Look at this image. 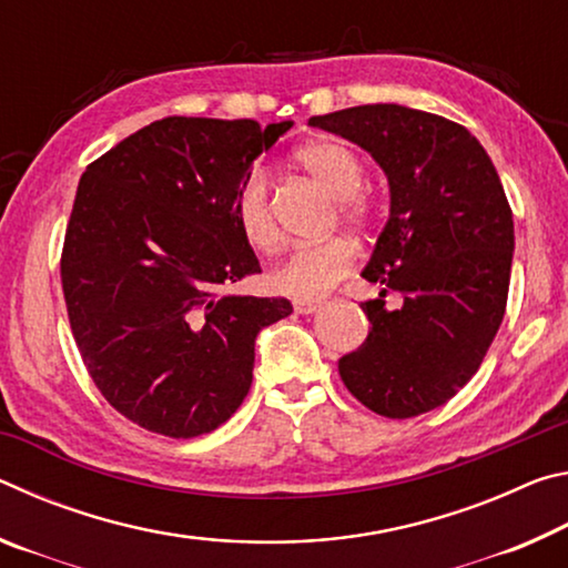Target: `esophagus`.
<instances>
[{"label":"esophagus","instance_id":"esophagus-1","mask_svg":"<svg viewBox=\"0 0 568 568\" xmlns=\"http://www.w3.org/2000/svg\"><path fill=\"white\" fill-rule=\"evenodd\" d=\"M321 301H305V297H297V301L293 303V307H295V313H301V315H311V313H315V311H321Z\"/></svg>","mask_w":568,"mask_h":568}]
</instances>
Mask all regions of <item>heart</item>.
Masks as SVG:
<instances>
[{
	"label": "heart",
	"mask_w": 568,
	"mask_h": 568,
	"mask_svg": "<svg viewBox=\"0 0 568 568\" xmlns=\"http://www.w3.org/2000/svg\"><path fill=\"white\" fill-rule=\"evenodd\" d=\"M297 165L333 197H338L343 220H348L351 225L368 223L371 203L361 195L365 180L363 162L351 148L341 142H311L297 150ZM235 217L247 243L257 250H273L281 240L263 170H253L240 185L235 195ZM353 263L355 247L345 237L297 245L271 273V285L285 295L311 301V297H323L341 277L348 275Z\"/></svg>",
	"instance_id": "b5f03b06"
}]
</instances>
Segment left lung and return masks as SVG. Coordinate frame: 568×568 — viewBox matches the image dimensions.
Instances as JSON below:
<instances>
[{
	"mask_svg": "<svg viewBox=\"0 0 568 568\" xmlns=\"http://www.w3.org/2000/svg\"><path fill=\"white\" fill-rule=\"evenodd\" d=\"M307 124L363 148L386 172L390 215L363 277L371 331L338 361L365 408L410 418L444 406L478 371L504 321L514 217L491 158L466 128L403 104H361ZM388 290L404 295L388 308Z\"/></svg>",
	"mask_w": 568,
	"mask_h": 568,
	"instance_id": "obj_1",
	"label": "left lung"
}]
</instances>
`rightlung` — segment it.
Listing matches in <instances>:
<instances>
[{
	"instance_id": "add662e5",
	"label": "right lung",
	"mask_w": 568,
	"mask_h": 568,
	"mask_svg": "<svg viewBox=\"0 0 568 568\" xmlns=\"http://www.w3.org/2000/svg\"><path fill=\"white\" fill-rule=\"evenodd\" d=\"M293 128L165 118L84 170L62 250L72 335L94 386L138 426L210 434L253 383L255 338L285 297L223 295L261 273L235 217L253 160Z\"/></svg>"
}]
</instances>
